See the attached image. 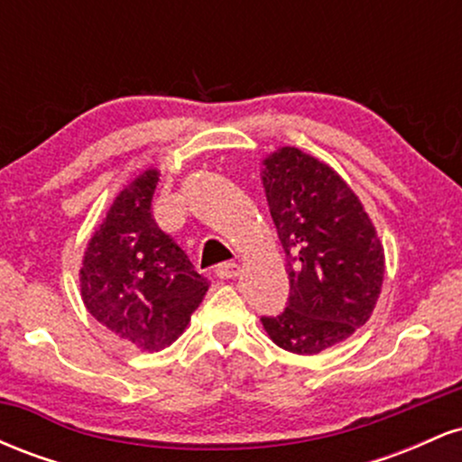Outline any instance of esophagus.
Returning <instances> with one entry per match:
<instances>
[{
	"mask_svg": "<svg viewBox=\"0 0 462 462\" xmlns=\"http://www.w3.org/2000/svg\"><path fill=\"white\" fill-rule=\"evenodd\" d=\"M236 273H238V264H235V263H221V264H217V269H215V275L219 280H230V278H235Z\"/></svg>",
	"mask_w": 462,
	"mask_h": 462,
	"instance_id": "esophagus-1",
	"label": "esophagus"
}]
</instances>
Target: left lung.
<instances>
[{
  "label": "left lung",
  "instance_id": "obj_1",
  "mask_svg": "<svg viewBox=\"0 0 462 462\" xmlns=\"http://www.w3.org/2000/svg\"><path fill=\"white\" fill-rule=\"evenodd\" d=\"M264 193L284 249L286 309L261 317L275 346L319 354L365 326L384 278V249L352 189L328 164L282 147L264 161Z\"/></svg>",
  "mask_w": 462,
  "mask_h": 462
}]
</instances>
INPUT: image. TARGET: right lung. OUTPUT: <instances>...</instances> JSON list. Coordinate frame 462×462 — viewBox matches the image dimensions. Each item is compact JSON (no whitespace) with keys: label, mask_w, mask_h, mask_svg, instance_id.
<instances>
[{"label":"right lung","mask_w":462,"mask_h":462,"mask_svg":"<svg viewBox=\"0 0 462 462\" xmlns=\"http://www.w3.org/2000/svg\"><path fill=\"white\" fill-rule=\"evenodd\" d=\"M156 184L158 171L150 169L116 195L79 269L88 312L145 352L176 341L210 286L153 219Z\"/></svg>","instance_id":"right-lung-1"}]
</instances>
